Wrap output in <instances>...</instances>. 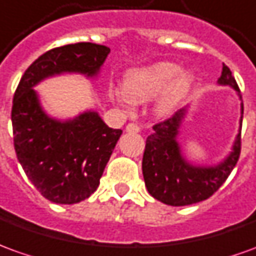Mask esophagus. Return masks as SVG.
<instances>
[{
  "label": "esophagus",
  "mask_w": 256,
  "mask_h": 256,
  "mask_svg": "<svg viewBox=\"0 0 256 256\" xmlns=\"http://www.w3.org/2000/svg\"><path fill=\"white\" fill-rule=\"evenodd\" d=\"M139 125L135 124V122H130L126 125V132H139Z\"/></svg>",
  "instance_id": "1"
}]
</instances>
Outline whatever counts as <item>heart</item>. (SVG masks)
Here are the masks:
<instances>
[{
    "label": "heart",
    "mask_w": 256,
    "mask_h": 256,
    "mask_svg": "<svg viewBox=\"0 0 256 256\" xmlns=\"http://www.w3.org/2000/svg\"><path fill=\"white\" fill-rule=\"evenodd\" d=\"M178 71V65L172 62H158L145 68L131 70L125 75V93L116 89L111 92V98L120 104H125L128 98L136 103H145L156 98L164 88L158 100L156 111L160 116H167L177 108L194 84L191 72Z\"/></svg>",
    "instance_id": "obj_1"
}]
</instances>
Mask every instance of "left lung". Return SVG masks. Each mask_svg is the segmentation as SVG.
Wrapping results in <instances>:
<instances>
[{"mask_svg":"<svg viewBox=\"0 0 256 256\" xmlns=\"http://www.w3.org/2000/svg\"><path fill=\"white\" fill-rule=\"evenodd\" d=\"M220 84H228L238 92V84L227 65L223 64ZM241 112L244 106L241 104ZM185 108L153 125V134L146 139L142 172L148 191L166 205L186 206L210 198L223 185L238 162L241 153V130L232 145V153L223 163L213 167L190 164L181 153L177 136ZM242 122V117H241Z\"/></svg>","mask_w":256,"mask_h":256,"instance_id":"1","label":"left lung"}]
</instances>
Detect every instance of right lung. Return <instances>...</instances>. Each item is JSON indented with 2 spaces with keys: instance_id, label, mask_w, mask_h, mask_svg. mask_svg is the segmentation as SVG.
<instances>
[{
  "instance_id": "obj_1",
  "label": "right lung",
  "mask_w": 256,
  "mask_h": 256,
  "mask_svg": "<svg viewBox=\"0 0 256 256\" xmlns=\"http://www.w3.org/2000/svg\"><path fill=\"white\" fill-rule=\"evenodd\" d=\"M108 52V47L94 43L52 48L24 71L14 94L10 118L18 160L37 191L54 204H78L98 190L122 131L108 128L94 111L70 121L48 117L33 86L62 72L94 76Z\"/></svg>"
}]
</instances>
